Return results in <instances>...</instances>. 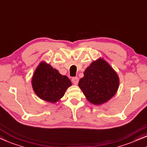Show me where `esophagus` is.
I'll return each mask as SVG.
<instances>
[{"label":"esophagus","mask_w":147,"mask_h":147,"mask_svg":"<svg viewBox=\"0 0 147 147\" xmlns=\"http://www.w3.org/2000/svg\"><path fill=\"white\" fill-rule=\"evenodd\" d=\"M72 82L74 83V85H78L79 82V78L78 77H75L72 78Z\"/></svg>","instance_id":"esophagus-1"}]
</instances>
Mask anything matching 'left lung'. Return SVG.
Wrapping results in <instances>:
<instances>
[{
  "label": "left lung",
  "mask_w": 147,
  "mask_h": 147,
  "mask_svg": "<svg viewBox=\"0 0 147 147\" xmlns=\"http://www.w3.org/2000/svg\"><path fill=\"white\" fill-rule=\"evenodd\" d=\"M79 82V88L89 102L100 105L115 95L119 87V78L114 69L105 59L99 58L92 61Z\"/></svg>",
  "instance_id": "obj_1"
}]
</instances>
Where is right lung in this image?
<instances>
[{
    "label": "right lung",
    "mask_w": 147,
    "mask_h": 147,
    "mask_svg": "<svg viewBox=\"0 0 147 147\" xmlns=\"http://www.w3.org/2000/svg\"><path fill=\"white\" fill-rule=\"evenodd\" d=\"M71 86L67 76L61 75L44 61L38 65L32 78V86L37 96L52 103L59 101Z\"/></svg>",
    "instance_id": "1"
}]
</instances>
